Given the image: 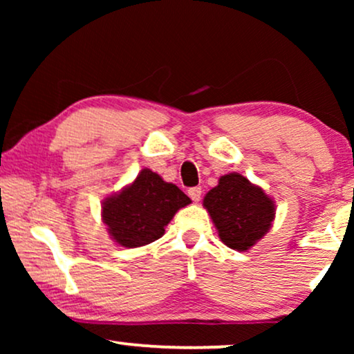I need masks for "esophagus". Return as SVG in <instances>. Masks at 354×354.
I'll list each match as a JSON object with an SVG mask.
<instances>
[{"label": "esophagus", "instance_id": "1", "mask_svg": "<svg viewBox=\"0 0 354 354\" xmlns=\"http://www.w3.org/2000/svg\"><path fill=\"white\" fill-rule=\"evenodd\" d=\"M201 187H193V188H190V190H188V195H190V198L195 203H198L201 200Z\"/></svg>", "mask_w": 354, "mask_h": 354}]
</instances>
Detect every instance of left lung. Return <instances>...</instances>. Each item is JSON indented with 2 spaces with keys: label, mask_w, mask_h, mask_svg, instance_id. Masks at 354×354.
Returning <instances> with one entry per match:
<instances>
[{
  "label": "left lung",
  "mask_w": 354,
  "mask_h": 354,
  "mask_svg": "<svg viewBox=\"0 0 354 354\" xmlns=\"http://www.w3.org/2000/svg\"><path fill=\"white\" fill-rule=\"evenodd\" d=\"M203 206L209 212L221 240L232 250L246 251L264 236L275 216L274 201L263 188L240 174H227L206 193Z\"/></svg>",
  "instance_id": "obj_1"
}]
</instances>
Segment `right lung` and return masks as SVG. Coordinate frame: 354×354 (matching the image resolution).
<instances>
[{
	"label": "right lung",
	"mask_w": 354,
	"mask_h": 354,
	"mask_svg": "<svg viewBox=\"0 0 354 354\" xmlns=\"http://www.w3.org/2000/svg\"><path fill=\"white\" fill-rule=\"evenodd\" d=\"M192 200L174 183L143 169L133 183L103 201V222L109 235L125 248H138L161 239L174 214Z\"/></svg>",
	"instance_id": "add662e5"
}]
</instances>
